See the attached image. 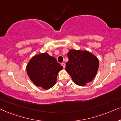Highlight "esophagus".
Masks as SVG:
<instances>
[{"mask_svg":"<svg viewBox=\"0 0 121 121\" xmlns=\"http://www.w3.org/2000/svg\"><path fill=\"white\" fill-rule=\"evenodd\" d=\"M61 65L62 66V67H63V68H65V63H62L61 64Z\"/></svg>","mask_w":121,"mask_h":121,"instance_id":"esophagus-1","label":"esophagus"}]
</instances>
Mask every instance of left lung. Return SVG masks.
<instances>
[{
  "mask_svg": "<svg viewBox=\"0 0 121 121\" xmlns=\"http://www.w3.org/2000/svg\"><path fill=\"white\" fill-rule=\"evenodd\" d=\"M69 61L65 70L71 77L74 83L83 86L93 80L99 67L96 56L88 51L71 49L67 53Z\"/></svg>",
  "mask_w": 121,
  "mask_h": 121,
  "instance_id": "obj_1",
  "label": "left lung"
}]
</instances>
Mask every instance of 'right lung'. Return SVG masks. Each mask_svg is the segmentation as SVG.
<instances>
[{"label":"right lung","instance_id":"obj_1","mask_svg":"<svg viewBox=\"0 0 121 121\" xmlns=\"http://www.w3.org/2000/svg\"><path fill=\"white\" fill-rule=\"evenodd\" d=\"M26 69L30 80L36 86L48 90L56 84L58 73L63 67L55 57L45 52L33 56Z\"/></svg>","mask_w":121,"mask_h":121}]
</instances>
